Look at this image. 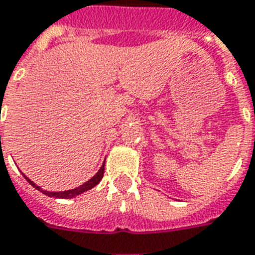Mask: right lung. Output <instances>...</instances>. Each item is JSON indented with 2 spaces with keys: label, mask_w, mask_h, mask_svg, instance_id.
Returning <instances> with one entry per match:
<instances>
[{
  "label": "right lung",
  "mask_w": 255,
  "mask_h": 255,
  "mask_svg": "<svg viewBox=\"0 0 255 255\" xmlns=\"http://www.w3.org/2000/svg\"><path fill=\"white\" fill-rule=\"evenodd\" d=\"M104 170H105V162L102 163V166L100 167V170L97 171L96 174L93 175L92 178L89 179V181H86L85 183H82L81 186L76 187V189H70V190H65V191H46V190H42L41 187L37 186L31 179H29L26 177V175L23 174V177L26 178V181L29 183H30L31 186L35 187L37 190H39L41 193H43L45 195H47V197H54V198H61V199H69V198H74V197H77V195L82 194V193H85V191L90 190V189H93L94 186H97L98 183L101 182V179H102V177H104Z\"/></svg>",
  "instance_id": "1"
}]
</instances>
